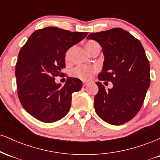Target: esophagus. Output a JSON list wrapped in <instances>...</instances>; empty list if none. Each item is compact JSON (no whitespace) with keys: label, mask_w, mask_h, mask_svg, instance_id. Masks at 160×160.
<instances>
[{"label":"esophagus","mask_w":160,"mask_h":160,"mask_svg":"<svg viewBox=\"0 0 160 160\" xmlns=\"http://www.w3.org/2000/svg\"><path fill=\"white\" fill-rule=\"evenodd\" d=\"M88 84H89V83H88L87 82H82V86H87Z\"/></svg>","instance_id":"esophagus-1"}]
</instances>
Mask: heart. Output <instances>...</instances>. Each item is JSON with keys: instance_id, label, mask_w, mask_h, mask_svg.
Returning a JSON list of instances; mask_svg holds the SVG:
<instances>
[{"instance_id": "obj_1", "label": "heart", "mask_w": 160, "mask_h": 160, "mask_svg": "<svg viewBox=\"0 0 160 160\" xmlns=\"http://www.w3.org/2000/svg\"><path fill=\"white\" fill-rule=\"evenodd\" d=\"M86 48L88 50L89 53L92 52V51L96 48L97 47H100L97 42L95 40H89L86 43ZM73 47H71L66 51L65 54V60L66 62H69L71 61V54H72ZM98 69L97 68L93 67H88V66H77L74 68H73L71 71V75L74 78H79L82 80H89L92 78V76L95 73L97 72Z\"/></svg>"}]
</instances>
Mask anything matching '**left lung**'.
<instances>
[{
	"label": "left lung",
	"instance_id": "1",
	"mask_svg": "<svg viewBox=\"0 0 160 160\" xmlns=\"http://www.w3.org/2000/svg\"><path fill=\"white\" fill-rule=\"evenodd\" d=\"M88 39L102 47L104 62L99 80L113 83L105 90L98 82L95 110L102 120L111 125H122L140 111L150 86V64L141 42L120 28L91 33Z\"/></svg>",
	"mask_w": 160,
	"mask_h": 160
}]
</instances>
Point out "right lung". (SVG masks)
<instances>
[{
  "mask_svg": "<svg viewBox=\"0 0 160 160\" xmlns=\"http://www.w3.org/2000/svg\"><path fill=\"white\" fill-rule=\"evenodd\" d=\"M88 32H71L46 27L32 33L22 47L16 65L17 93L29 114L43 122L61 120L68 113L72 93L82 88V81L68 78L61 86L55 78L64 74L65 54L81 41Z\"/></svg>",
  "mask_w": 160,
  "mask_h": 160,
  "instance_id": "obj_1",
  "label": "right lung"
}]
</instances>
